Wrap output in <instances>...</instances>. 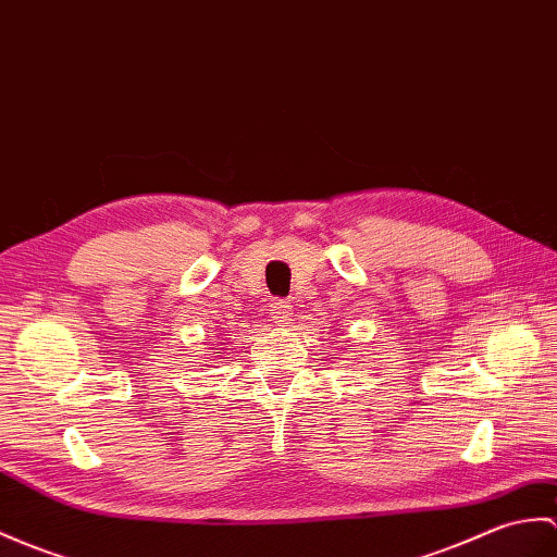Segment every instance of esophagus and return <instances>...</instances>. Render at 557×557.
<instances>
[{
	"instance_id": "obj_1",
	"label": "esophagus",
	"mask_w": 557,
	"mask_h": 557,
	"mask_svg": "<svg viewBox=\"0 0 557 557\" xmlns=\"http://www.w3.org/2000/svg\"><path fill=\"white\" fill-rule=\"evenodd\" d=\"M270 310H273V313H270V318H273L275 325H287V320H292V306H289V301L277 299V301L270 304Z\"/></svg>"
}]
</instances>
